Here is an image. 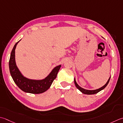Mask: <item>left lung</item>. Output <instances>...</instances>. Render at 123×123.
Instances as JSON below:
<instances>
[{"label":"left lung","instance_id":"obj_1","mask_svg":"<svg viewBox=\"0 0 123 123\" xmlns=\"http://www.w3.org/2000/svg\"><path fill=\"white\" fill-rule=\"evenodd\" d=\"M110 77H109V78L108 79V80L107 81V82L106 83V84H105V85H103L102 87H100L98 89H97V90H86V89H84L82 87H81L80 86L78 85V84L77 83L76 81V79L74 78V84H75V85L76 86V87L77 88L78 90L80 91L81 93H83V94H87V95H91V94H97L98 92H99L100 91H102V90H103L106 86H107V85L108 84L109 82V80H110Z\"/></svg>","mask_w":123,"mask_h":123}]
</instances>
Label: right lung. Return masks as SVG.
Listing matches in <instances>:
<instances>
[{
	"instance_id": "add662e5",
	"label": "right lung",
	"mask_w": 123,
	"mask_h": 123,
	"mask_svg": "<svg viewBox=\"0 0 123 123\" xmlns=\"http://www.w3.org/2000/svg\"><path fill=\"white\" fill-rule=\"evenodd\" d=\"M20 40L14 45L9 59V68L12 77L16 85L23 92L32 94L44 93L50 87L53 81L56 78L61 65L54 67L48 76L43 79L37 80L25 77L17 67L15 61V49Z\"/></svg>"
}]
</instances>
